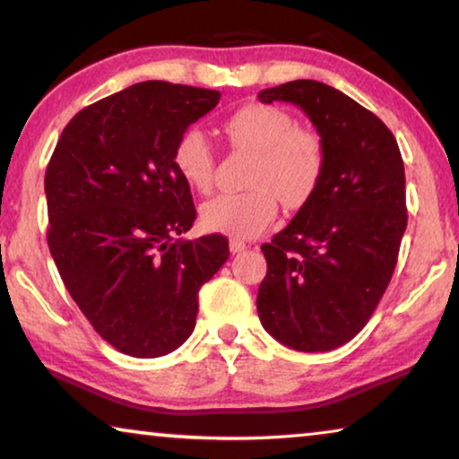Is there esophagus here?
<instances>
[{
    "label": "esophagus",
    "mask_w": 459,
    "mask_h": 459,
    "mask_svg": "<svg viewBox=\"0 0 459 459\" xmlns=\"http://www.w3.org/2000/svg\"><path fill=\"white\" fill-rule=\"evenodd\" d=\"M230 250L234 252V255H238V252H242V250H246V242H242V240H230Z\"/></svg>",
    "instance_id": "obj_1"
}]
</instances>
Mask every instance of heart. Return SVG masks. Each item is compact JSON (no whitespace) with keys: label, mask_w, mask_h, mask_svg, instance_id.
Listing matches in <instances>:
<instances>
[{"label":"heart","mask_w":459,"mask_h":459,"mask_svg":"<svg viewBox=\"0 0 459 459\" xmlns=\"http://www.w3.org/2000/svg\"><path fill=\"white\" fill-rule=\"evenodd\" d=\"M223 132L231 147L255 152L250 190L211 198L201 207V223L213 234L248 240L273 223L277 198L288 209H300L310 201L323 180L327 155L323 138L315 130L298 128L294 116L277 105H244L225 119ZM171 161L190 188L211 190L217 159L203 130L182 132Z\"/></svg>","instance_id":"heart-1"}]
</instances>
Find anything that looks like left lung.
<instances>
[{"mask_svg": "<svg viewBox=\"0 0 459 459\" xmlns=\"http://www.w3.org/2000/svg\"><path fill=\"white\" fill-rule=\"evenodd\" d=\"M258 99L298 105L327 155L310 201L261 246L258 318L291 350H335L360 333L394 275L408 225L402 152L373 111L329 84L291 81Z\"/></svg>", "mask_w": 459, "mask_h": 459, "instance_id": "left-lung-1", "label": "left lung"}]
</instances>
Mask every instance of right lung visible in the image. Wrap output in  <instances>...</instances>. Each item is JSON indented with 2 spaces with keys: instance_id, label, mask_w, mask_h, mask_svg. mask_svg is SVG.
Returning <instances> with one entry per match:
<instances>
[{
  "instance_id": "1",
  "label": "right lung",
  "mask_w": 459,
  "mask_h": 459,
  "mask_svg": "<svg viewBox=\"0 0 459 459\" xmlns=\"http://www.w3.org/2000/svg\"><path fill=\"white\" fill-rule=\"evenodd\" d=\"M221 92L147 81L78 111L45 171L48 244L65 290L122 354L157 358L188 340L198 290L228 238L182 240L196 219L171 152Z\"/></svg>"
}]
</instances>
